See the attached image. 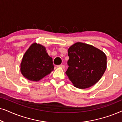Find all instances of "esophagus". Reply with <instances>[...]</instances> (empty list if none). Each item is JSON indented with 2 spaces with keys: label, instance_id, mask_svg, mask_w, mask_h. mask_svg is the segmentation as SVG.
<instances>
[{
  "label": "esophagus",
  "instance_id": "34e87169",
  "mask_svg": "<svg viewBox=\"0 0 122 122\" xmlns=\"http://www.w3.org/2000/svg\"><path fill=\"white\" fill-rule=\"evenodd\" d=\"M58 66V67H59V68H63V69H64L65 67H66V66H65L64 65H63V64L59 65V66Z\"/></svg>",
  "mask_w": 122,
  "mask_h": 122
}]
</instances>
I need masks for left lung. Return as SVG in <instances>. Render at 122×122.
<instances>
[{"mask_svg":"<svg viewBox=\"0 0 122 122\" xmlns=\"http://www.w3.org/2000/svg\"><path fill=\"white\" fill-rule=\"evenodd\" d=\"M69 59L66 74L75 87L86 89L101 79L107 68V56L97 48L77 42L68 50Z\"/></svg>","mask_w":122,"mask_h":122,"instance_id":"left-lung-1","label":"left lung"}]
</instances>
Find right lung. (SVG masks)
<instances>
[{"mask_svg":"<svg viewBox=\"0 0 122 122\" xmlns=\"http://www.w3.org/2000/svg\"><path fill=\"white\" fill-rule=\"evenodd\" d=\"M53 59L41 44L34 43L24 53L20 63L21 74L29 81H38L54 70Z\"/></svg>","mask_w":122,"mask_h":122,"instance_id":"add662e5","label":"right lung"}]
</instances>
